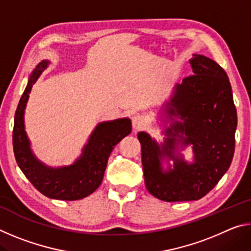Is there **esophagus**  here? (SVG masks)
<instances>
[{"label":"esophagus","instance_id":"34e87169","mask_svg":"<svg viewBox=\"0 0 251 251\" xmlns=\"http://www.w3.org/2000/svg\"><path fill=\"white\" fill-rule=\"evenodd\" d=\"M131 125L134 129H141L146 125V118L142 115H135L131 118Z\"/></svg>","mask_w":251,"mask_h":251}]
</instances>
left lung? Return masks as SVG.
<instances>
[{
  "label": "left lung",
  "instance_id": "1",
  "mask_svg": "<svg viewBox=\"0 0 251 251\" xmlns=\"http://www.w3.org/2000/svg\"><path fill=\"white\" fill-rule=\"evenodd\" d=\"M189 62L194 75L175 85L160 109L164 142L157 143L146 131L137 135L146 188L164 201L205 196L228 171L235 151L237 110L226 72L201 54H194ZM188 146L193 162L180 152Z\"/></svg>",
  "mask_w": 251,
  "mask_h": 251
}]
</instances>
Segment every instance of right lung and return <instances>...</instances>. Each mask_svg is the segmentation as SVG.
<instances>
[{
	"label": "right lung",
	"mask_w": 251,
	"mask_h": 251,
	"mask_svg": "<svg viewBox=\"0 0 251 251\" xmlns=\"http://www.w3.org/2000/svg\"><path fill=\"white\" fill-rule=\"evenodd\" d=\"M50 61L40 62L29 75L14 116L13 150L16 163L25 177L44 196L58 201H78L99 188L108 157L118 143L131 131L129 118L99 123L85 144L82 154L69 166L52 167L34 155L25 131L24 114L29 93Z\"/></svg>",
	"instance_id": "1"
}]
</instances>
